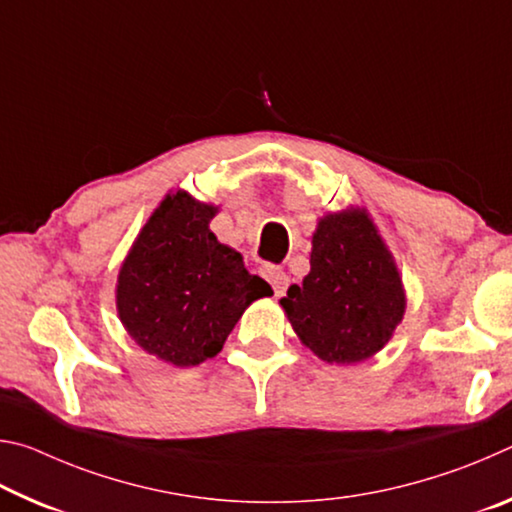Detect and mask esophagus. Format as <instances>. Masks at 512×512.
<instances>
[{"label":"esophagus","mask_w":512,"mask_h":512,"mask_svg":"<svg viewBox=\"0 0 512 512\" xmlns=\"http://www.w3.org/2000/svg\"><path fill=\"white\" fill-rule=\"evenodd\" d=\"M262 275H264V280H266L268 284H271V289H273L275 296H284V293H287L291 277H289L287 273H284L280 266L266 264V266L262 268Z\"/></svg>","instance_id":"34e87169"}]
</instances>
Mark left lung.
<instances>
[{
    "label": "left lung",
    "instance_id": "8db88e82",
    "mask_svg": "<svg viewBox=\"0 0 512 512\" xmlns=\"http://www.w3.org/2000/svg\"><path fill=\"white\" fill-rule=\"evenodd\" d=\"M309 264L300 287L280 300L302 345L339 366L375 357L402 323L406 291L366 207L320 216Z\"/></svg>",
    "mask_w": 512,
    "mask_h": 512
}]
</instances>
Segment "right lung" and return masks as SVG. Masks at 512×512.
Masks as SVG:
<instances>
[{
  "mask_svg": "<svg viewBox=\"0 0 512 512\" xmlns=\"http://www.w3.org/2000/svg\"><path fill=\"white\" fill-rule=\"evenodd\" d=\"M219 212L178 189L155 207L117 275V316L144 352L176 368L221 352L241 314L273 296L210 230Z\"/></svg>",
  "mask_w": 512,
  "mask_h": 512,
  "instance_id": "obj_1",
  "label": "right lung"
}]
</instances>
